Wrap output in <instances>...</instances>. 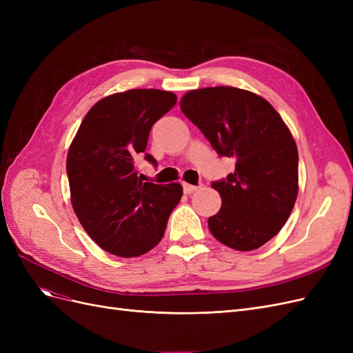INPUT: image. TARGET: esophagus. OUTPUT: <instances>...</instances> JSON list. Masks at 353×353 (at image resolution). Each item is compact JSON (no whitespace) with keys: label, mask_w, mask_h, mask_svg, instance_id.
<instances>
[{"label":"esophagus","mask_w":353,"mask_h":353,"mask_svg":"<svg viewBox=\"0 0 353 353\" xmlns=\"http://www.w3.org/2000/svg\"><path fill=\"white\" fill-rule=\"evenodd\" d=\"M183 188H184V193H185V194H191V193H194V191H196L199 187L184 183V184H183Z\"/></svg>","instance_id":"34e87169"}]
</instances>
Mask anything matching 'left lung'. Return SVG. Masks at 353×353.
Instances as JSON below:
<instances>
[{"label":"left lung","mask_w":353,"mask_h":353,"mask_svg":"<svg viewBox=\"0 0 353 353\" xmlns=\"http://www.w3.org/2000/svg\"><path fill=\"white\" fill-rule=\"evenodd\" d=\"M181 110L221 157L236 159L227 178L213 181L221 210L208 225L222 244L248 252L279 234L297 197V147L265 99L232 87L187 92Z\"/></svg>","instance_id":"8db88e82"}]
</instances>
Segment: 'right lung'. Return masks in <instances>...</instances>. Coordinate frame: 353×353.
<instances>
[{"label":"right lung","mask_w":353,"mask_h":353,"mask_svg":"<svg viewBox=\"0 0 353 353\" xmlns=\"http://www.w3.org/2000/svg\"><path fill=\"white\" fill-rule=\"evenodd\" d=\"M176 95L130 90L95 103L72 141L68 178L72 206L88 236L121 258L152 250L183 196L175 184L144 183L135 162L145 153L152 126L174 108Z\"/></svg>","instance_id":"1"}]
</instances>
